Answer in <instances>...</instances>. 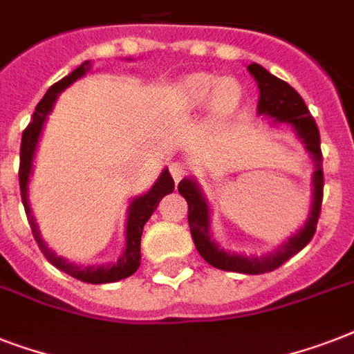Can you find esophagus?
Returning a JSON list of instances; mask_svg holds the SVG:
<instances>
[{"label":"esophagus","mask_w":354,"mask_h":354,"mask_svg":"<svg viewBox=\"0 0 354 354\" xmlns=\"http://www.w3.org/2000/svg\"><path fill=\"white\" fill-rule=\"evenodd\" d=\"M169 171H171L172 180L178 183L185 174H187V167H185V163H182V161H174V163H171V167H169Z\"/></svg>","instance_id":"34e87169"}]
</instances>
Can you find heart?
<instances>
[{
  "instance_id": "obj_1",
  "label": "heart",
  "mask_w": 354,
  "mask_h": 354,
  "mask_svg": "<svg viewBox=\"0 0 354 354\" xmlns=\"http://www.w3.org/2000/svg\"><path fill=\"white\" fill-rule=\"evenodd\" d=\"M242 88L233 79H218L209 73L183 77L174 88V102L180 112L193 113L209 102L215 121H227L241 106Z\"/></svg>"
}]
</instances>
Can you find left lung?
Wrapping results in <instances>:
<instances>
[{"instance_id": "obj_1", "label": "left lung", "mask_w": 354, "mask_h": 354, "mask_svg": "<svg viewBox=\"0 0 354 354\" xmlns=\"http://www.w3.org/2000/svg\"><path fill=\"white\" fill-rule=\"evenodd\" d=\"M253 79L257 80L261 97H259V113L270 115L275 121L290 122L296 128L297 136L303 139L307 150L313 154L316 161V171H314V200L313 211L308 216V222L303 226V230L297 232L292 239H288L285 246H281L274 255L261 259H248L235 253H227L216 246L209 236V211L205 204L204 196L196 187L193 180H182L178 183V193L187 200V221L191 236H193L194 246L198 253L205 259V263L215 266L224 272H239V274H266L279 268L281 264L286 263L292 255L301 252L307 246L310 239L316 233V224H318L319 213H322V202H324V154H322V141H319V130L316 121L308 112L307 104L301 99V95L292 88L288 82L277 79L272 73H268L263 66L259 64H250L248 66Z\"/></svg>"}]
</instances>
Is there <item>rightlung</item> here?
Returning <instances> with one entry per match:
<instances>
[{
    "label": "right lung",
    "mask_w": 354,
    "mask_h": 354,
    "mask_svg": "<svg viewBox=\"0 0 354 354\" xmlns=\"http://www.w3.org/2000/svg\"><path fill=\"white\" fill-rule=\"evenodd\" d=\"M90 69V62L86 60L79 66V68L71 71L68 77H64L62 80H58L55 84L47 90V93L41 97V101L36 104V112L32 113V119L27 124V128L24 130V136H21V145H19V191H21V202H24L25 213H27V218H29L30 232L35 241L38 242V248L41 250V253L46 255V259L53 266H57L58 270H62L68 275L75 277V279L82 281V283H91V285H102V283H113V281L124 279L128 275H132L136 270L139 268L141 264V235H143V226L145 222L149 221L150 215L154 213V209L160 204V200L165 196V194L172 193L174 189V180L171 178L169 171H163V174L160 176V180L154 183V187L150 189L149 193L139 196L130 204V209H128V221H127V250L122 253V257L119 259L115 264H110V266H86V268H80V266H75V264L64 261V259L57 257L55 253L49 252L44 244V241L40 239V232L36 227V222L30 215L29 202H27V182H29L30 174V163H32V156H35L36 143H38V138H40L41 127L46 122L47 113L51 112L53 102L58 97V93L62 90H66L71 82L82 77Z\"/></svg>",
    "instance_id": "add662e5"
}]
</instances>
